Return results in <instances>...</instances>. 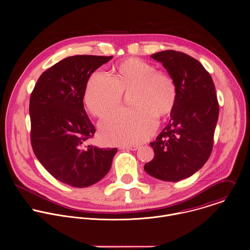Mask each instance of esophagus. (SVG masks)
I'll use <instances>...</instances> for the list:
<instances>
[{"label":"esophagus","mask_w":250,"mask_h":250,"mask_svg":"<svg viewBox=\"0 0 250 250\" xmlns=\"http://www.w3.org/2000/svg\"><path fill=\"white\" fill-rule=\"evenodd\" d=\"M123 149H127V150H132V151H135L139 148L138 146H134V145H130V146H123L122 147Z\"/></svg>","instance_id":"1"}]
</instances>
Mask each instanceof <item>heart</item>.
Segmentation results:
<instances>
[{
	"label": "heart",
	"instance_id": "obj_1",
	"mask_svg": "<svg viewBox=\"0 0 250 250\" xmlns=\"http://www.w3.org/2000/svg\"><path fill=\"white\" fill-rule=\"evenodd\" d=\"M129 93L132 109L119 111L101 125L103 137L111 145L139 144L149 138L157 125V118L165 120L177 103V87L170 74L156 69L152 63L127 58L111 70V78L101 72L87 81L84 104L98 118L116 111Z\"/></svg>",
	"mask_w": 250,
	"mask_h": 250
}]
</instances>
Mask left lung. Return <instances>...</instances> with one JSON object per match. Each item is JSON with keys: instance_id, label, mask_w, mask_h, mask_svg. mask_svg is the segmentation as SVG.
I'll use <instances>...</instances> for the list:
<instances>
[{"instance_id": "obj_1", "label": "left lung", "mask_w": 250, "mask_h": 250, "mask_svg": "<svg viewBox=\"0 0 250 250\" xmlns=\"http://www.w3.org/2000/svg\"><path fill=\"white\" fill-rule=\"evenodd\" d=\"M151 57L161 62L174 79L177 103L169 124L150 142L153 159L145 170L156 179L177 182L201 169L208 159L219 118V102L212 79L190 55L164 50Z\"/></svg>"}]
</instances>
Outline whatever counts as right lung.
Instances as JSON below:
<instances>
[{"mask_svg":"<svg viewBox=\"0 0 250 250\" xmlns=\"http://www.w3.org/2000/svg\"><path fill=\"white\" fill-rule=\"evenodd\" d=\"M113 56L67 57L41 75L29 100L32 150L55 179L89 187L111 169L117 148L88 146L96 131L84 109L91 74Z\"/></svg>","mask_w":250,"mask_h":250,"instance_id":"obj_1","label":"right lung"}]
</instances>
